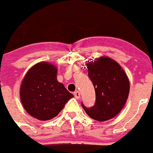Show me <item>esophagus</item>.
<instances>
[{
	"instance_id": "34e87169",
	"label": "esophagus",
	"mask_w": 153,
	"mask_h": 153,
	"mask_svg": "<svg viewBox=\"0 0 153 153\" xmlns=\"http://www.w3.org/2000/svg\"><path fill=\"white\" fill-rule=\"evenodd\" d=\"M74 97H75L76 99H79L80 97V92L79 91H75L74 92Z\"/></svg>"
}]
</instances>
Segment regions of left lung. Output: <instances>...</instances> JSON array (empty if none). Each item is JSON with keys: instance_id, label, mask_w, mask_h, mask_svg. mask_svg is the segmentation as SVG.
<instances>
[{"instance_id": "left-lung-1", "label": "left lung", "mask_w": 153, "mask_h": 153, "mask_svg": "<svg viewBox=\"0 0 153 153\" xmlns=\"http://www.w3.org/2000/svg\"><path fill=\"white\" fill-rule=\"evenodd\" d=\"M88 77L93 83L96 101L93 106H82L92 119L104 122L114 117L123 109L130 91V82L120 65L109 57L88 62Z\"/></svg>"}]
</instances>
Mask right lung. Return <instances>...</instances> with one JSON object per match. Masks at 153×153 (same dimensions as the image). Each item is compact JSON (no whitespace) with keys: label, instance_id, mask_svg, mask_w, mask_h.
<instances>
[{"label":"right lung","instance_id":"add662e5","mask_svg":"<svg viewBox=\"0 0 153 153\" xmlns=\"http://www.w3.org/2000/svg\"><path fill=\"white\" fill-rule=\"evenodd\" d=\"M57 69L47 62L30 68L22 80L20 98L23 107L32 117L50 120L59 114L73 95L56 80Z\"/></svg>","mask_w":153,"mask_h":153}]
</instances>
